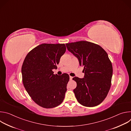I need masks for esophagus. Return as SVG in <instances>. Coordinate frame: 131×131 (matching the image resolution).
Here are the masks:
<instances>
[{
    "label": "esophagus",
    "mask_w": 131,
    "mask_h": 131,
    "mask_svg": "<svg viewBox=\"0 0 131 131\" xmlns=\"http://www.w3.org/2000/svg\"><path fill=\"white\" fill-rule=\"evenodd\" d=\"M69 79H70V80H71L72 79V77L69 76Z\"/></svg>",
    "instance_id": "obj_1"
}]
</instances>
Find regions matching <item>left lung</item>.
Wrapping results in <instances>:
<instances>
[{
  "label": "left lung",
  "instance_id": "obj_1",
  "mask_svg": "<svg viewBox=\"0 0 131 131\" xmlns=\"http://www.w3.org/2000/svg\"><path fill=\"white\" fill-rule=\"evenodd\" d=\"M66 45L84 67L83 78H72L77 83L73 92L77 101L86 107L100 104L109 92L113 76V66L107 52L99 45L86 41Z\"/></svg>",
  "mask_w": 131,
  "mask_h": 131
}]
</instances>
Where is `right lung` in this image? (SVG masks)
Instances as JSON below:
<instances>
[{
  "label": "right lung",
  "mask_w": 131,
  "mask_h": 131,
  "mask_svg": "<svg viewBox=\"0 0 131 131\" xmlns=\"http://www.w3.org/2000/svg\"><path fill=\"white\" fill-rule=\"evenodd\" d=\"M66 50L64 43H43L31 50L23 62V85L31 99L43 108L57 107L64 99L69 76L54 74L52 70L57 68Z\"/></svg>",
  "instance_id": "right-lung-1"
}]
</instances>
